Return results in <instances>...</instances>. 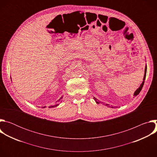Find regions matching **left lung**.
<instances>
[{
  "mask_svg": "<svg viewBox=\"0 0 157 157\" xmlns=\"http://www.w3.org/2000/svg\"><path fill=\"white\" fill-rule=\"evenodd\" d=\"M147 69V64H146L145 67V73H144V78H143V81H142V82L141 83V84L140 85V86L139 87V88L137 89V90H136L135 92H134V93H133V96H134V97L137 96L140 93V92L141 90H142V87H143V86H144V82H145V78H146ZM94 101H96V102L97 104H100V103H101V102H100L98 99H96L95 97H94ZM101 103H102V102H101ZM105 105H109V104H105ZM108 107H109V106H108ZM110 107L114 108L113 107Z\"/></svg>",
  "mask_w": 157,
  "mask_h": 157,
  "instance_id": "obj_1",
  "label": "left lung"
}]
</instances>
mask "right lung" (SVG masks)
I'll return each mask as SVG.
<instances>
[{
    "label": "right lung",
    "mask_w": 157,
    "mask_h": 157,
    "mask_svg": "<svg viewBox=\"0 0 157 157\" xmlns=\"http://www.w3.org/2000/svg\"><path fill=\"white\" fill-rule=\"evenodd\" d=\"M62 98H63V96H61V98H60V99L58 100V101H59V102H61L62 101ZM59 105V104H56V105H51V106H50L49 107V108H50V107H56V106H58ZM46 106H44V107H42V108H44Z\"/></svg>",
    "instance_id": "obj_1"
}]
</instances>
